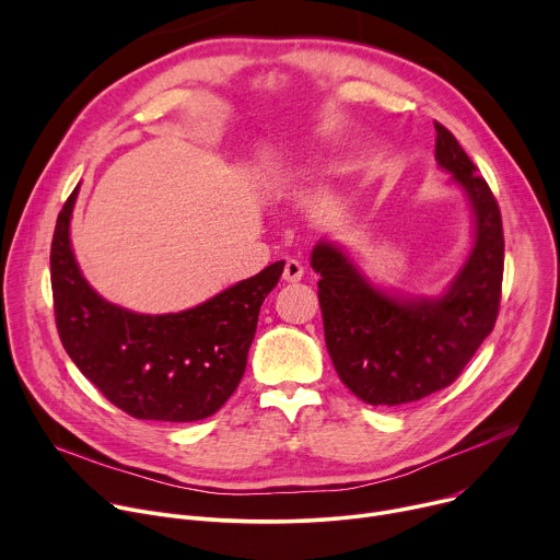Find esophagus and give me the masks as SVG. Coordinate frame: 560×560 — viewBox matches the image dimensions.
<instances>
[{
	"mask_svg": "<svg viewBox=\"0 0 560 560\" xmlns=\"http://www.w3.org/2000/svg\"><path fill=\"white\" fill-rule=\"evenodd\" d=\"M301 277H303V266L296 259H288L285 268H283V279L288 283H296V281H301Z\"/></svg>",
	"mask_w": 560,
	"mask_h": 560,
	"instance_id": "1",
	"label": "esophagus"
}]
</instances>
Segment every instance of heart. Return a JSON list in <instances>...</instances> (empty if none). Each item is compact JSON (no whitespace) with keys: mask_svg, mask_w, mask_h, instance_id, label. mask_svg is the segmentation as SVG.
<instances>
[{"mask_svg":"<svg viewBox=\"0 0 560 560\" xmlns=\"http://www.w3.org/2000/svg\"><path fill=\"white\" fill-rule=\"evenodd\" d=\"M318 168H322V156L314 152L292 156L272 175L270 190L279 197L301 195L310 186V182L318 173Z\"/></svg>","mask_w":560,"mask_h":560,"instance_id":"1","label":"heart"}]
</instances>
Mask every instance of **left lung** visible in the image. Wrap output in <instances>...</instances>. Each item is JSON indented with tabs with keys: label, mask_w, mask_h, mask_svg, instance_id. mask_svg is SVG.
<instances>
[{
	"label": "left lung",
	"mask_w": 560,
	"mask_h": 560,
	"mask_svg": "<svg viewBox=\"0 0 560 560\" xmlns=\"http://www.w3.org/2000/svg\"><path fill=\"white\" fill-rule=\"evenodd\" d=\"M436 128V164L471 210V248L443 292L406 296L374 285L348 253L322 238L318 279L326 348L339 378L370 406H406L447 387L494 330L503 283L499 203L456 137Z\"/></svg>",
	"instance_id": "8db88e82"
}]
</instances>
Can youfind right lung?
Here are the masks:
<instances>
[{
    "instance_id": "right-lung-1",
    "label": "right lung",
    "mask_w": 560,
    "mask_h": 560,
    "mask_svg": "<svg viewBox=\"0 0 560 560\" xmlns=\"http://www.w3.org/2000/svg\"><path fill=\"white\" fill-rule=\"evenodd\" d=\"M77 188L63 203L50 248L59 339L82 374L126 415L190 423L214 415L242 381L259 310L285 261L171 314H139L100 296L70 244Z\"/></svg>"
}]
</instances>
